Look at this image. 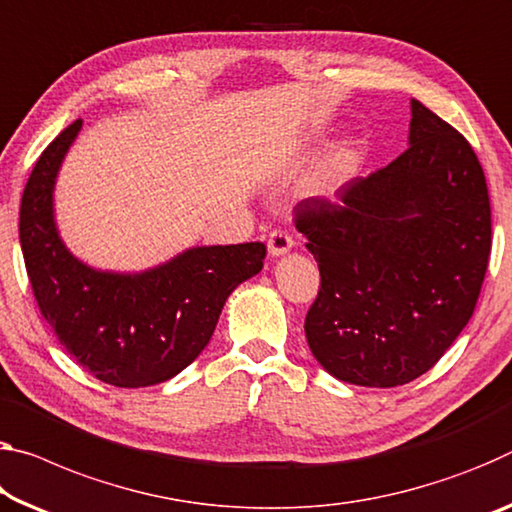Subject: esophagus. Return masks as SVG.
<instances>
[{
	"label": "esophagus",
	"mask_w": 512,
	"mask_h": 512,
	"mask_svg": "<svg viewBox=\"0 0 512 512\" xmlns=\"http://www.w3.org/2000/svg\"><path fill=\"white\" fill-rule=\"evenodd\" d=\"M291 248H294V239H291L287 232H282V230L271 232V237H269V255L271 257L287 255Z\"/></svg>",
	"instance_id": "1"
}]
</instances>
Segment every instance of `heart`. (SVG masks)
I'll use <instances>...</instances> for the list:
<instances>
[{
  "mask_svg": "<svg viewBox=\"0 0 512 512\" xmlns=\"http://www.w3.org/2000/svg\"><path fill=\"white\" fill-rule=\"evenodd\" d=\"M346 166H348V157H346V154H339V157H335V161H332V164H330V170H328L326 180H330V182L339 180V177L344 175Z\"/></svg>",
  "mask_w": 512,
  "mask_h": 512,
  "instance_id": "1",
  "label": "heart"
}]
</instances>
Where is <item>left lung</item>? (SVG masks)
<instances>
[{
  "instance_id": "1",
  "label": "left lung",
  "mask_w": 512,
  "mask_h": 512,
  "mask_svg": "<svg viewBox=\"0 0 512 512\" xmlns=\"http://www.w3.org/2000/svg\"><path fill=\"white\" fill-rule=\"evenodd\" d=\"M401 157L303 200L296 227L321 273L305 337L330 376L399 387L426 373L472 319L492 246L490 198L472 145L410 100Z\"/></svg>"
}]
</instances>
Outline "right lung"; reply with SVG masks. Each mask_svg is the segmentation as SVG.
Masks as SVG:
<instances>
[{
	"label": "right lung",
	"mask_w": 512,
	"mask_h": 512,
	"mask_svg": "<svg viewBox=\"0 0 512 512\" xmlns=\"http://www.w3.org/2000/svg\"><path fill=\"white\" fill-rule=\"evenodd\" d=\"M81 120L40 154L20 205V246L40 314L61 346L113 387L166 383L209 344L227 296L264 266V243L186 248L141 273L93 269L59 237L54 186Z\"/></svg>",
	"instance_id": "obj_1"
}]
</instances>
